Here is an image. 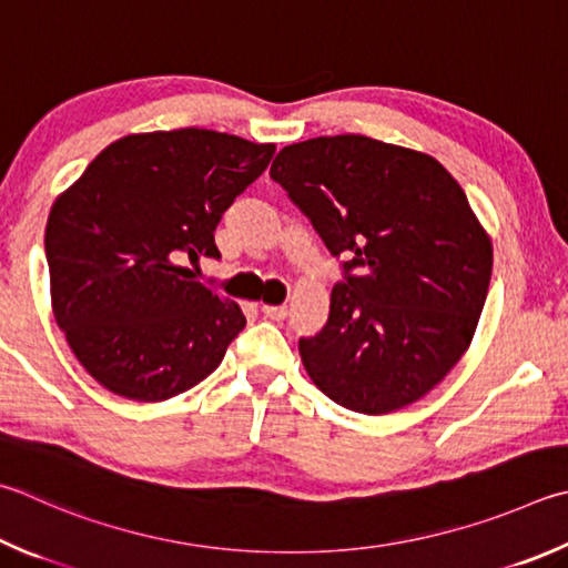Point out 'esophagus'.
Instances as JSON below:
<instances>
[{
    "mask_svg": "<svg viewBox=\"0 0 568 568\" xmlns=\"http://www.w3.org/2000/svg\"><path fill=\"white\" fill-rule=\"evenodd\" d=\"M261 311H263V315H265V317L277 320V323H281V320H285V317H287V307H285V305H263Z\"/></svg>",
    "mask_w": 568,
    "mask_h": 568,
    "instance_id": "1",
    "label": "esophagus"
}]
</instances>
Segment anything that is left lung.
Wrapping results in <instances>:
<instances>
[{
    "label": "left lung",
    "instance_id": "8db88e82",
    "mask_svg": "<svg viewBox=\"0 0 568 568\" xmlns=\"http://www.w3.org/2000/svg\"><path fill=\"white\" fill-rule=\"evenodd\" d=\"M271 179L311 219L345 281L301 337L325 395L359 415L425 397L459 363L491 277V241L437 159L357 133L291 143Z\"/></svg>",
    "mask_w": 568,
    "mask_h": 568
}]
</instances>
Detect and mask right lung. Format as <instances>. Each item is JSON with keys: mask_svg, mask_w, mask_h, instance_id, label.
I'll return each mask as SVG.
<instances>
[{"mask_svg": "<svg viewBox=\"0 0 568 568\" xmlns=\"http://www.w3.org/2000/svg\"><path fill=\"white\" fill-rule=\"evenodd\" d=\"M273 153L275 143L209 129L131 133L54 201L51 311L99 385L163 402L221 365L245 315L193 281L185 261L221 257L215 225Z\"/></svg>", "mask_w": 568, "mask_h": 568, "instance_id": "obj_1", "label": "right lung"}]
</instances>
